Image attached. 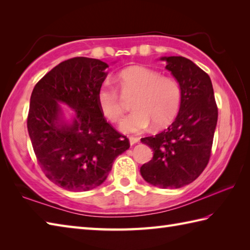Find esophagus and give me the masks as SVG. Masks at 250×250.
<instances>
[{
	"mask_svg": "<svg viewBox=\"0 0 250 250\" xmlns=\"http://www.w3.org/2000/svg\"><path fill=\"white\" fill-rule=\"evenodd\" d=\"M129 141H130V144L131 145H134V144H136V143L140 142V139H139V137L131 136V137H129Z\"/></svg>",
	"mask_w": 250,
	"mask_h": 250,
	"instance_id": "1",
	"label": "esophagus"
}]
</instances>
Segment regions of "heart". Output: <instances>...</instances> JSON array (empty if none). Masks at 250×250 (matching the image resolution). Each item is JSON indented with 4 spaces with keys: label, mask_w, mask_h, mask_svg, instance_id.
<instances>
[{
    "label": "heart",
    "mask_w": 250,
    "mask_h": 250,
    "mask_svg": "<svg viewBox=\"0 0 250 250\" xmlns=\"http://www.w3.org/2000/svg\"><path fill=\"white\" fill-rule=\"evenodd\" d=\"M122 92L136 93L132 103L134 110L120 122L119 129L126 134L142 133L151 125L164 128L175 119L182 102V89L176 79L162 76L152 68L135 65L118 75ZM101 113L111 122L119 121L124 108L114 88L104 83L97 92Z\"/></svg>",
    "instance_id": "b5f03b06"
}]
</instances>
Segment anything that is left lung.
Wrapping results in <instances>:
<instances>
[{
    "label": "left lung",
    "mask_w": 250,
    "mask_h": 250,
    "mask_svg": "<svg viewBox=\"0 0 250 250\" xmlns=\"http://www.w3.org/2000/svg\"><path fill=\"white\" fill-rule=\"evenodd\" d=\"M160 60L167 62L166 68L179 83L182 102L167 130L141 140L153 151L141 175L156 187L177 189L198 178L208 163L218 109L211 81L203 70L180 56Z\"/></svg>",
    "instance_id": "left-lung-1"
}]
</instances>
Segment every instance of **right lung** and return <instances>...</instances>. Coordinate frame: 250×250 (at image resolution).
<instances>
[{"label":"right lung","instance_id":"1","mask_svg":"<svg viewBox=\"0 0 250 250\" xmlns=\"http://www.w3.org/2000/svg\"><path fill=\"white\" fill-rule=\"evenodd\" d=\"M107 63L77 57L61 62L31 94L28 131L41 168L59 187L82 192L102 185L130 143L101 113L97 92ZM60 103L73 114L67 117Z\"/></svg>","mask_w":250,"mask_h":250}]
</instances>
